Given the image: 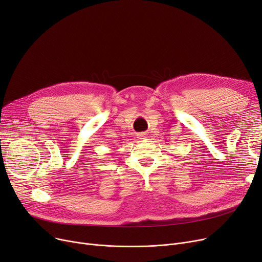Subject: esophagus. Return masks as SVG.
Segmentation results:
<instances>
[{"label":"esophagus","mask_w":262,"mask_h":262,"mask_svg":"<svg viewBox=\"0 0 262 262\" xmlns=\"http://www.w3.org/2000/svg\"><path fill=\"white\" fill-rule=\"evenodd\" d=\"M138 137L139 138H143V137H145V136H144V134H138Z\"/></svg>","instance_id":"1"}]
</instances>
